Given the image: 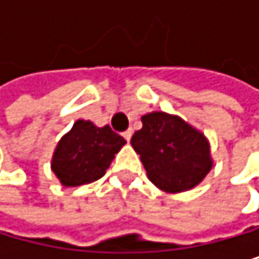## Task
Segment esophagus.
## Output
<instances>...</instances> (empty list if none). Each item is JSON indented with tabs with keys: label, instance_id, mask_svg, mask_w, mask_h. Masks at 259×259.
<instances>
[{
	"label": "esophagus",
	"instance_id": "1",
	"mask_svg": "<svg viewBox=\"0 0 259 259\" xmlns=\"http://www.w3.org/2000/svg\"><path fill=\"white\" fill-rule=\"evenodd\" d=\"M132 134H134V132L131 131V128H128V131H125V132L122 134V137L125 138V141H131V138H132Z\"/></svg>",
	"mask_w": 259,
	"mask_h": 259
}]
</instances>
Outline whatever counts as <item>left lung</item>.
Returning a JSON list of instances; mask_svg holds the SVG:
<instances>
[{
    "instance_id": "left-lung-1",
    "label": "left lung",
    "mask_w": 259,
    "mask_h": 259,
    "mask_svg": "<svg viewBox=\"0 0 259 259\" xmlns=\"http://www.w3.org/2000/svg\"><path fill=\"white\" fill-rule=\"evenodd\" d=\"M141 122L131 143L149 180L161 191H188L210 172V143L197 128L164 112L147 113Z\"/></svg>"
}]
</instances>
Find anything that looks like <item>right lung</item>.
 <instances>
[{
	"mask_svg": "<svg viewBox=\"0 0 259 259\" xmlns=\"http://www.w3.org/2000/svg\"><path fill=\"white\" fill-rule=\"evenodd\" d=\"M125 140L110 125L96 127L92 121L77 119L65 134L53 155L51 169L63 186H80L99 180Z\"/></svg>",
	"mask_w": 259,
	"mask_h": 259,
	"instance_id": "add662e5",
	"label": "right lung"
}]
</instances>
